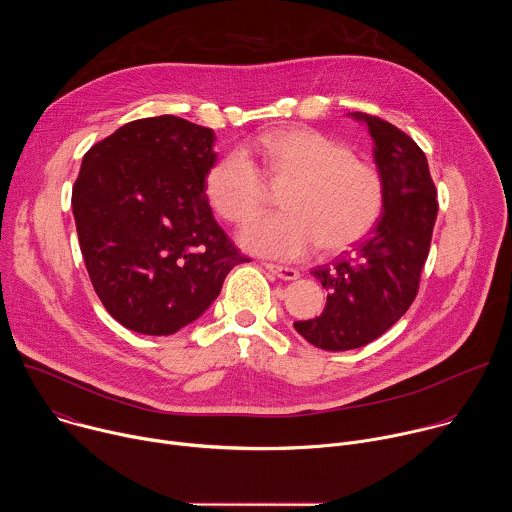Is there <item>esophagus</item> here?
<instances>
[{
	"label": "esophagus",
	"instance_id": "obj_1",
	"mask_svg": "<svg viewBox=\"0 0 512 512\" xmlns=\"http://www.w3.org/2000/svg\"><path fill=\"white\" fill-rule=\"evenodd\" d=\"M267 271H271L273 275H277L279 279H285V281H294L300 277V271L294 269V267H285V265H275V263H263Z\"/></svg>",
	"mask_w": 512,
	"mask_h": 512
}]
</instances>
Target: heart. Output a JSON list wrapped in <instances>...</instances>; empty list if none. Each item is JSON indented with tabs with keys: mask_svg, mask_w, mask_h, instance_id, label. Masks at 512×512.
Masks as SVG:
<instances>
[{
	"mask_svg": "<svg viewBox=\"0 0 512 512\" xmlns=\"http://www.w3.org/2000/svg\"><path fill=\"white\" fill-rule=\"evenodd\" d=\"M263 175L273 184L287 182L279 194L283 210L257 218L239 239L265 257L300 259L316 247L338 253L367 235L383 212L385 184L377 166L310 127L267 131L245 154L231 152L214 162L204 194L227 223L245 225L265 204Z\"/></svg>",
	"mask_w": 512,
	"mask_h": 512,
	"instance_id": "heart-1",
	"label": "heart"
}]
</instances>
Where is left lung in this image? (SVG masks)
<instances>
[{
  "label": "left lung",
  "mask_w": 512,
  "mask_h": 512,
  "mask_svg": "<svg viewBox=\"0 0 512 512\" xmlns=\"http://www.w3.org/2000/svg\"><path fill=\"white\" fill-rule=\"evenodd\" d=\"M375 164L385 184V204L371 235L312 273L326 287L322 316L294 328L324 350L360 348L385 334L413 304L437 216V192L427 158L399 127L369 113Z\"/></svg>",
  "instance_id": "obj_1"
}]
</instances>
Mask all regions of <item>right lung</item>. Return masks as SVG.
I'll use <instances>...</instances> for the list:
<instances>
[{
	"label": "right lung",
	"mask_w": 512,
	"mask_h": 512,
	"mask_svg": "<svg viewBox=\"0 0 512 512\" xmlns=\"http://www.w3.org/2000/svg\"><path fill=\"white\" fill-rule=\"evenodd\" d=\"M214 139L208 127L160 115L119 127L83 158L72 212L85 265L105 310L133 332H178L251 261L204 194Z\"/></svg>",
	"instance_id": "1"
}]
</instances>
